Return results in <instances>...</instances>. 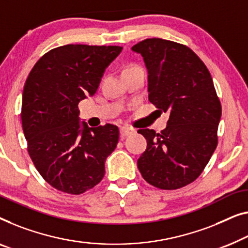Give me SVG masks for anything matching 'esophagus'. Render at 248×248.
I'll return each mask as SVG.
<instances>
[{
  "mask_svg": "<svg viewBox=\"0 0 248 248\" xmlns=\"http://www.w3.org/2000/svg\"><path fill=\"white\" fill-rule=\"evenodd\" d=\"M135 133V130L130 127H121V139H125L126 136L133 135Z\"/></svg>",
  "mask_w": 248,
  "mask_h": 248,
  "instance_id": "1",
  "label": "esophagus"
}]
</instances>
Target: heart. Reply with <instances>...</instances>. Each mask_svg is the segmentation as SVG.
<instances>
[{
  "label": "heart",
  "mask_w": 248,
  "mask_h": 248,
  "mask_svg": "<svg viewBox=\"0 0 248 248\" xmlns=\"http://www.w3.org/2000/svg\"><path fill=\"white\" fill-rule=\"evenodd\" d=\"M136 68H140L139 66H135V64H132V66H128L124 69V71H127V70H132V69H136Z\"/></svg>",
  "instance_id": "b5f03b06"
}]
</instances>
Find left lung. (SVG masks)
I'll use <instances>...</instances> for the list:
<instances>
[{
  "instance_id": "left-lung-1",
  "label": "left lung",
  "mask_w": 248,
  "mask_h": 248,
  "mask_svg": "<svg viewBox=\"0 0 248 248\" xmlns=\"http://www.w3.org/2000/svg\"><path fill=\"white\" fill-rule=\"evenodd\" d=\"M148 69L149 100L170 114L167 127L138 133L148 146L138 168L148 184L174 190L202 174L218 143L221 105L202 60L188 46L160 38L132 46Z\"/></svg>"
}]
</instances>
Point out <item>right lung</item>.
Masks as SVG:
<instances>
[{
    "mask_svg": "<svg viewBox=\"0 0 248 248\" xmlns=\"http://www.w3.org/2000/svg\"><path fill=\"white\" fill-rule=\"evenodd\" d=\"M118 46L66 45L50 50L29 74L22 94L28 152L41 177L59 191L80 195L98 185L115 150L116 125L88 127L78 104L94 96Z\"/></svg>",
    "mask_w": 248,
    "mask_h": 248,
    "instance_id": "obj_1",
    "label": "right lung"
}]
</instances>
